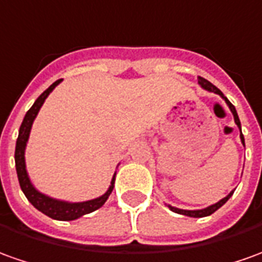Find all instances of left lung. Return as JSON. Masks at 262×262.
I'll return each mask as SVG.
<instances>
[{"label":"left lung","mask_w":262,"mask_h":262,"mask_svg":"<svg viewBox=\"0 0 262 262\" xmlns=\"http://www.w3.org/2000/svg\"><path fill=\"white\" fill-rule=\"evenodd\" d=\"M198 83L201 84V87H202V89H205V90H208V92H212V93L220 94L221 97L225 100V103L228 104L229 110H231V112H232V115H234V120H235L236 126H238V127H239V130H241V122H239V117H238V113H236L234 104H232V103H231V101H229L228 99H227V97L222 94V92H221L218 87L213 86L211 81H208V80L204 79V77H198ZM239 138H241V142L244 143L243 132L239 133ZM232 193H234V191L229 192L228 195H227L225 198L221 199L220 202H216V204H213V205L208 206V208H204V209H196V211H186V209H179V208H175V206H170V205H168V206L170 211H173V212H176V213H182V215H186V216H193V218H202V216H208V215H211V213L215 212L216 209H220L221 206L224 205V204H225V202H227V201H228V199L232 196Z\"/></svg>","instance_id":"left-lung-1"}]
</instances>
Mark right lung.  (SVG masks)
Returning <instances> with one entry per match:
<instances>
[{"label":"right lung","instance_id":"right-lung-1","mask_svg":"<svg viewBox=\"0 0 262 262\" xmlns=\"http://www.w3.org/2000/svg\"><path fill=\"white\" fill-rule=\"evenodd\" d=\"M61 80L54 81L44 93L40 94V97L34 101L31 108L26 113L24 120H23V123L19 126L18 139H17V145H15V169H17V175H18L19 186H21V189L24 192L27 199L33 204L34 208H37L40 212L47 215L50 218H53V220L73 221L77 220L80 216H83V215H86V213L93 212V211H96V209H99V208L104 205V202L107 201L108 195L113 191L116 173L113 176L112 183H110L107 192L104 195H101V196L96 199H92V201H86V202H66V201L53 199L47 196V195L41 193V192H38L33 186V183L30 181L26 169V158H24V154H26L27 142H28V136H30V132H31V126H33L34 119L37 116V113L40 112L42 103H44V100L47 99V96L54 90V87Z\"/></svg>","mask_w":262,"mask_h":262}]
</instances>
